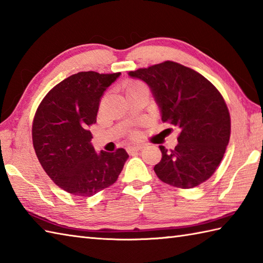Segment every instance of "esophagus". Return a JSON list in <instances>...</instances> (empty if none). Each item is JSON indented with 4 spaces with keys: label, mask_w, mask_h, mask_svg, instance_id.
I'll use <instances>...</instances> for the list:
<instances>
[{
    "label": "esophagus",
    "mask_w": 263,
    "mask_h": 263,
    "mask_svg": "<svg viewBox=\"0 0 263 263\" xmlns=\"http://www.w3.org/2000/svg\"><path fill=\"white\" fill-rule=\"evenodd\" d=\"M142 148H143L142 146H133V147H128V148H127V152H128V153L139 152V150H141Z\"/></svg>",
    "instance_id": "esophagus-1"
}]
</instances>
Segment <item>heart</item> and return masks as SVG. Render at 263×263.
Wrapping results in <instances>:
<instances>
[{
	"label": "heart",
	"mask_w": 263,
	"mask_h": 263,
	"mask_svg": "<svg viewBox=\"0 0 263 263\" xmlns=\"http://www.w3.org/2000/svg\"><path fill=\"white\" fill-rule=\"evenodd\" d=\"M139 87H142L141 83H139V82H131V83H128V85H127L126 88H125L126 93L132 91V90H135V89H137V88H139ZM133 136H137V133H135V135H133Z\"/></svg>",
	"instance_id": "heart-1"
}]
</instances>
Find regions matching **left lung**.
<instances>
[{
	"mask_svg": "<svg viewBox=\"0 0 263 263\" xmlns=\"http://www.w3.org/2000/svg\"><path fill=\"white\" fill-rule=\"evenodd\" d=\"M149 86L161 110V121L180 131L177 146H159L161 160L154 167L160 181L192 189L212 176L231 137V116L221 93L197 71L165 61L128 72Z\"/></svg>",
	"mask_w": 263,
	"mask_h": 263,
	"instance_id": "obj_1",
	"label": "left lung"
}]
</instances>
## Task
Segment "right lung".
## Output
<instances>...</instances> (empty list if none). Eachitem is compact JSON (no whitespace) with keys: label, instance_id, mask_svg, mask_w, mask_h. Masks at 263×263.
<instances>
[{"label":"right lung","instance_id":"add662e5","mask_svg":"<svg viewBox=\"0 0 263 263\" xmlns=\"http://www.w3.org/2000/svg\"><path fill=\"white\" fill-rule=\"evenodd\" d=\"M120 74H72L48 91L33 117L32 144L39 163L58 186L76 197H92L114 184L128 158L123 148L97 154L88 130L96 123L104 91Z\"/></svg>","mask_w":263,"mask_h":263}]
</instances>
